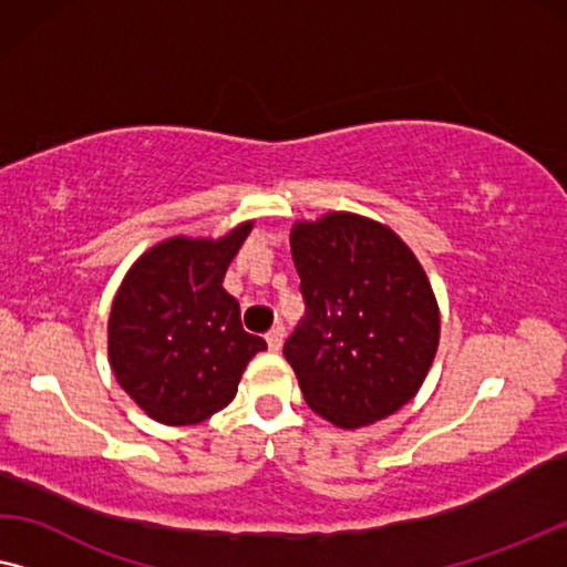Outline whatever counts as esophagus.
I'll list each match as a JSON object with an SVG mask.
<instances>
[{
    "label": "esophagus",
    "mask_w": 567,
    "mask_h": 567,
    "mask_svg": "<svg viewBox=\"0 0 567 567\" xmlns=\"http://www.w3.org/2000/svg\"><path fill=\"white\" fill-rule=\"evenodd\" d=\"M282 341H285V326L277 323L275 329L267 333V347H269V352H280Z\"/></svg>",
    "instance_id": "obj_1"
}]
</instances>
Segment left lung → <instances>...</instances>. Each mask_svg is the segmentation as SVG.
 I'll return each mask as SVG.
<instances>
[{"label": "left lung", "instance_id": "obj_1", "mask_svg": "<svg viewBox=\"0 0 567 567\" xmlns=\"http://www.w3.org/2000/svg\"><path fill=\"white\" fill-rule=\"evenodd\" d=\"M306 316L285 360L318 416L360 429L419 393L440 344V308L413 251L352 213L298 223L290 234Z\"/></svg>", "mask_w": 567, "mask_h": 567}]
</instances>
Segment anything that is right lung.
Instances as JSON below:
<instances>
[{
  "instance_id": "obj_1",
  "label": "right lung",
  "mask_w": 567,
  "mask_h": 567,
  "mask_svg": "<svg viewBox=\"0 0 567 567\" xmlns=\"http://www.w3.org/2000/svg\"><path fill=\"white\" fill-rule=\"evenodd\" d=\"M251 223L228 236L169 238L131 267L107 326L110 364L151 419L189 426L234 401L238 380L267 341L246 333L223 277Z\"/></svg>"
}]
</instances>
